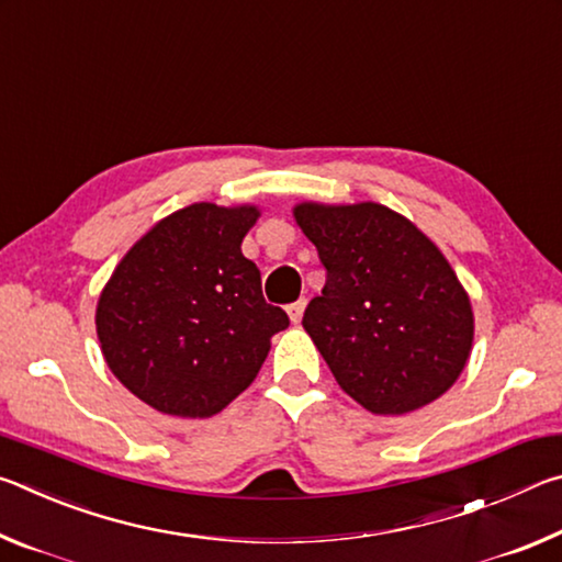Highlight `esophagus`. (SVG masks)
<instances>
[{
	"instance_id": "esophagus-1",
	"label": "esophagus",
	"mask_w": 562,
	"mask_h": 562,
	"mask_svg": "<svg viewBox=\"0 0 562 562\" xmlns=\"http://www.w3.org/2000/svg\"><path fill=\"white\" fill-rule=\"evenodd\" d=\"M304 307H307V302H304V300L292 302L290 307H288V315H290V319L294 322V325H297V322L302 319V315H304Z\"/></svg>"
}]
</instances>
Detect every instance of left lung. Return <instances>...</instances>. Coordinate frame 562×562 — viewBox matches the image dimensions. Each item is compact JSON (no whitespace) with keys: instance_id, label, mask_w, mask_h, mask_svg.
<instances>
[{"instance_id":"8db88e82","label":"left lung","mask_w":562,"mask_h":562,"mask_svg":"<svg viewBox=\"0 0 562 562\" xmlns=\"http://www.w3.org/2000/svg\"><path fill=\"white\" fill-rule=\"evenodd\" d=\"M292 213L327 270L302 327L337 384L384 416L449 392L471 355L473 312L439 247L379 203H300Z\"/></svg>"}]
</instances>
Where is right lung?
I'll return each instance as SVG.
<instances>
[{
  "instance_id": "add662e5",
  "label": "right lung",
  "mask_w": 562,
  "mask_h": 562,
  "mask_svg": "<svg viewBox=\"0 0 562 562\" xmlns=\"http://www.w3.org/2000/svg\"><path fill=\"white\" fill-rule=\"evenodd\" d=\"M255 205L193 203L123 255L97 304L113 376L160 414L207 418L258 376L270 339L290 325L262 297L240 245Z\"/></svg>"
}]
</instances>
